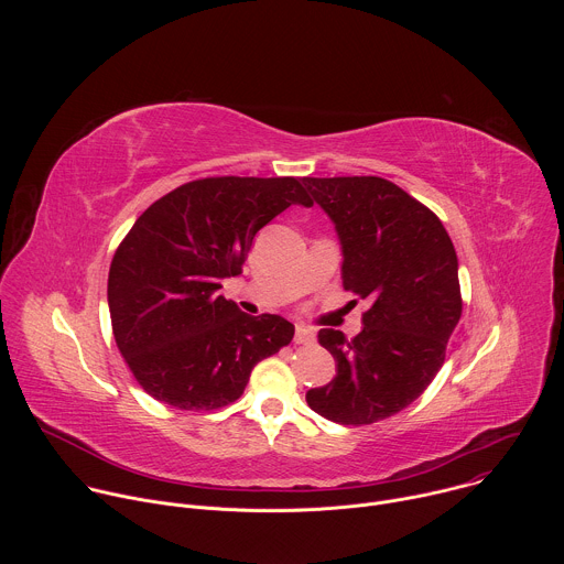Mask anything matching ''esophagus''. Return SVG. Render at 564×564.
Here are the masks:
<instances>
[{
  "label": "esophagus",
  "instance_id": "1",
  "mask_svg": "<svg viewBox=\"0 0 564 564\" xmlns=\"http://www.w3.org/2000/svg\"><path fill=\"white\" fill-rule=\"evenodd\" d=\"M294 341H296V344H303V346L314 344V341H316L314 328H310V326H305V324H299V326H296V333H294Z\"/></svg>",
  "mask_w": 564,
  "mask_h": 564
}]
</instances>
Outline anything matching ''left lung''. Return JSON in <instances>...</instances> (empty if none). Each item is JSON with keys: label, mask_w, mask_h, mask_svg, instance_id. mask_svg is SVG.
<instances>
[{"label": "left lung", "mask_w": 564, "mask_h": 564, "mask_svg": "<svg viewBox=\"0 0 564 564\" xmlns=\"http://www.w3.org/2000/svg\"><path fill=\"white\" fill-rule=\"evenodd\" d=\"M335 223L344 288L368 299L364 330H318L337 377L307 390V406L337 424L386 420L429 388L462 316L457 254L442 220L379 176L303 178Z\"/></svg>", "instance_id": "8db88e82"}]
</instances>
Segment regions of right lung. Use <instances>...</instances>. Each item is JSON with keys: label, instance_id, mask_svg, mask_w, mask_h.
<instances>
[{"label": "right lung", "instance_id": "1", "mask_svg": "<svg viewBox=\"0 0 564 564\" xmlns=\"http://www.w3.org/2000/svg\"><path fill=\"white\" fill-rule=\"evenodd\" d=\"M290 205L312 207L299 178L218 176L140 214L113 254L107 296L118 350L147 394L181 411L223 409L292 341L283 316L246 314L218 294L243 272L257 231Z\"/></svg>", "mask_w": 564, "mask_h": 564}]
</instances>
